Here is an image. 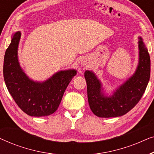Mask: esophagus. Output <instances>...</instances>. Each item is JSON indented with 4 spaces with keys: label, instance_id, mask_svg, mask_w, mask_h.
I'll use <instances>...</instances> for the list:
<instances>
[{
    "label": "esophagus",
    "instance_id": "1",
    "mask_svg": "<svg viewBox=\"0 0 154 154\" xmlns=\"http://www.w3.org/2000/svg\"><path fill=\"white\" fill-rule=\"evenodd\" d=\"M83 65H86V63H84V62H83Z\"/></svg>",
    "mask_w": 154,
    "mask_h": 154
}]
</instances>
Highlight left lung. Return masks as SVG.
<instances>
[{
  "instance_id": "obj_1",
  "label": "left lung",
  "mask_w": 154,
  "mask_h": 154,
  "mask_svg": "<svg viewBox=\"0 0 154 154\" xmlns=\"http://www.w3.org/2000/svg\"><path fill=\"white\" fill-rule=\"evenodd\" d=\"M138 38L139 61L135 72L116 88L112 94L104 93L102 82L93 71H85L88 103L97 116L111 118L125 115L137 104L144 93L150 79L151 61L142 38Z\"/></svg>"
}]
</instances>
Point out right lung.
Here are the masks:
<instances>
[{
  "mask_svg": "<svg viewBox=\"0 0 154 154\" xmlns=\"http://www.w3.org/2000/svg\"><path fill=\"white\" fill-rule=\"evenodd\" d=\"M20 38L21 32L17 31L5 51L3 63L5 85L16 104L27 115L41 117L52 114L57 109L67 86L77 74V71H60L41 82L29 79L19 62Z\"/></svg>",
  "mask_w": 154,
  "mask_h": 154,
  "instance_id": "1",
  "label": "right lung"
}]
</instances>
